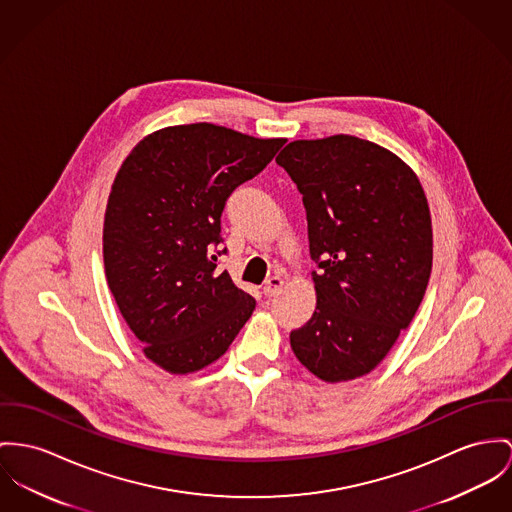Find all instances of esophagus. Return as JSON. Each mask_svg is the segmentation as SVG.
Returning <instances> with one entry per match:
<instances>
[{
    "label": "esophagus",
    "instance_id": "esophagus-1",
    "mask_svg": "<svg viewBox=\"0 0 512 512\" xmlns=\"http://www.w3.org/2000/svg\"><path fill=\"white\" fill-rule=\"evenodd\" d=\"M282 286H284V278L282 276H271L265 286H263V294L267 298H275L280 292H282Z\"/></svg>",
    "mask_w": 512,
    "mask_h": 512
}]
</instances>
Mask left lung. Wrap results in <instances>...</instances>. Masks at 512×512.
<instances>
[{"mask_svg": "<svg viewBox=\"0 0 512 512\" xmlns=\"http://www.w3.org/2000/svg\"><path fill=\"white\" fill-rule=\"evenodd\" d=\"M308 218L315 312L290 333L296 358L323 382L374 370L407 329L433 269L425 191L390 150L349 134L290 142L276 158Z\"/></svg>", "mask_w": 512, "mask_h": 512, "instance_id": "left-lung-1", "label": "left lung"}]
</instances>
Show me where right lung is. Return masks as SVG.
Returning <instances> with one entry per match:
<instances>
[{"label":"right lung","mask_w":512,"mask_h":512,"mask_svg":"<svg viewBox=\"0 0 512 512\" xmlns=\"http://www.w3.org/2000/svg\"><path fill=\"white\" fill-rule=\"evenodd\" d=\"M284 142L179 124L146 136L120 165L103 226L105 275L144 354L163 370L189 374L218 360L253 314L255 300L216 269L226 253L220 218Z\"/></svg>","instance_id":"right-lung-1"}]
</instances>
